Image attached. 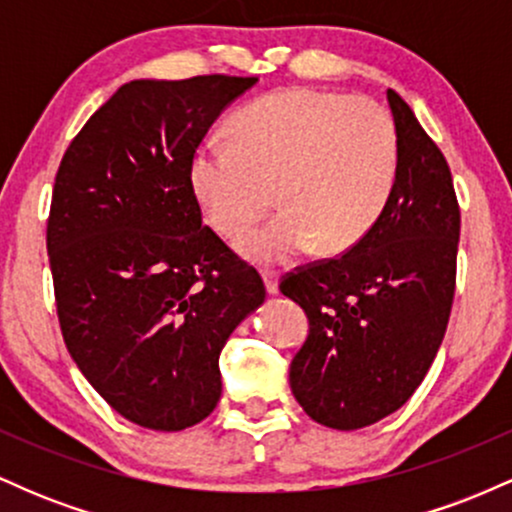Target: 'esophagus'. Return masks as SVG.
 <instances>
[{"label":"esophagus","mask_w":512,"mask_h":512,"mask_svg":"<svg viewBox=\"0 0 512 512\" xmlns=\"http://www.w3.org/2000/svg\"><path fill=\"white\" fill-rule=\"evenodd\" d=\"M262 281H264V289L267 293H274L279 291V274L274 272V269H262Z\"/></svg>","instance_id":"1"}]
</instances>
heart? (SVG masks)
Returning a JSON list of instances; mask_svg holds the SVG:
<instances>
[{
    "label": "heart",
    "mask_w": 512,
    "mask_h": 512,
    "mask_svg": "<svg viewBox=\"0 0 512 512\" xmlns=\"http://www.w3.org/2000/svg\"><path fill=\"white\" fill-rule=\"evenodd\" d=\"M399 134L366 96L281 88L238 110L233 142L209 137L190 158V185L211 226L238 236L274 197L284 207L238 240L240 255L276 264L344 252L368 236L395 192Z\"/></svg>",
    "instance_id": "heart-1"
}]
</instances>
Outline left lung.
Returning a JSON list of instances; mask_svg holds the SVG:
<instances>
[{
  "mask_svg": "<svg viewBox=\"0 0 512 512\" xmlns=\"http://www.w3.org/2000/svg\"><path fill=\"white\" fill-rule=\"evenodd\" d=\"M399 178L368 236L334 260L301 267L281 293L310 334L291 361L293 397L317 424L356 431L414 395L445 337L455 296L460 207L448 161L399 93Z\"/></svg>",
  "mask_w": 512,
  "mask_h": 512,
  "instance_id": "8db88e82",
  "label": "left lung"
}]
</instances>
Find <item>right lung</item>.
Segmentation results:
<instances>
[{"label":"right lung","instance_id":"right-lung-1","mask_svg":"<svg viewBox=\"0 0 512 512\" xmlns=\"http://www.w3.org/2000/svg\"><path fill=\"white\" fill-rule=\"evenodd\" d=\"M255 76L134 79L69 144L48 255L74 363L132 424L182 431L221 397L219 356L264 303L260 274L202 226L190 158Z\"/></svg>","mask_w":512,"mask_h":512}]
</instances>
